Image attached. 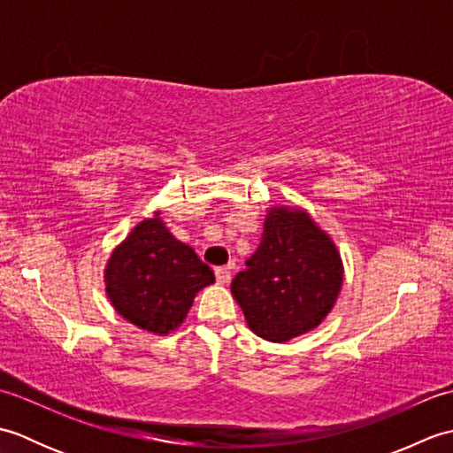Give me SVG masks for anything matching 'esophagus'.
<instances>
[{"label":"esophagus","mask_w":453,"mask_h":453,"mask_svg":"<svg viewBox=\"0 0 453 453\" xmlns=\"http://www.w3.org/2000/svg\"><path fill=\"white\" fill-rule=\"evenodd\" d=\"M214 273H216L218 284H227L232 280V266H218Z\"/></svg>","instance_id":"1"}]
</instances>
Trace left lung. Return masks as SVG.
Listing matches in <instances>:
<instances>
[{"label": "left lung", "instance_id": "left-lung-1", "mask_svg": "<svg viewBox=\"0 0 453 453\" xmlns=\"http://www.w3.org/2000/svg\"><path fill=\"white\" fill-rule=\"evenodd\" d=\"M344 266L331 235L303 208L266 210L261 245L232 282L257 336L288 342L323 323L341 294Z\"/></svg>", "mask_w": 453, "mask_h": 453}]
</instances>
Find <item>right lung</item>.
Here are the masks:
<instances>
[{
    "label": "right lung",
    "instance_id": "right-lung-1",
    "mask_svg": "<svg viewBox=\"0 0 453 453\" xmlns=\"http://www.w3.org/2000/svg\"><path fill=\"white\" fill-rule=\"evenodd\" d=\"M143 218L124 237L104 266V290L119 315L142 331L165 336L177 331L196 294L214 284V273L179 242L159 218Z\"/></svg>",
    "mask_w": 453,
    "mask_h": 453
}]
</instances>
